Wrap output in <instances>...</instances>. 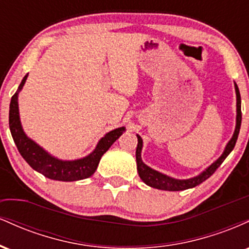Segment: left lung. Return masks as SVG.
<instances>
[{
  "label": "left lung",
  "instance_id": "8db88e82",
  "mask_svg": "<svg viewBox=\"0 0 249 249\" xmlns=\"http://www.w3.org/2000/svg\"><path fill=\"white\" fill-rule=\"evenodd\" d=\"M234 88H235V93H236V124H235V130L231 138V141L226 145L224 152L221 156L216 159L213 164H211L206 170L202 171L201 173H199L198 176L193 177L190 179H176L172 177H168L166 174L158 172V171L153 170L150 166H147L146 164H144V161L142 160V139L139 134H137V138H138V145H137L136 150V160H137V170H138V174L141 177V179L147 186H151L157 190H162V191H184L188 190V188H193L198 185L204 182L205 180L210 178L212 174L215 172L216 168L222 164V161L225 160L226 157L228 156L232 150L235 146L236 139H238L239 132H240V126H241V97H240L239 88L236 85V83H234Z\"/></svg>",
  "mask_w": 249,
  "mask_h": 249
}]
</instances>
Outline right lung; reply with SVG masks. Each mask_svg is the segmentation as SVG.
I'll list each match as a JSON object with an SVG mask.
<instances>
[{
  "label": "right lung",
  "mask_w": 249,
  "mask_h": 249,
  "mask_svg": "<svg viewBox=\"0 0 249 249\" xmlns=\"http://www.w3.org/2000/svg\"><path fill=\"white\" fill-rule=\"evenodd\" d=\"M27 78L28 73L22 79L15 95L11 97L9 107L10 132L18 152L34 170L49 179L59 180V181H76L91 177L97 170L103 154L122 136L125 127L122 126L107 132L98 142L95 150L84 158L75 159V160H62L51 156L37 142L30 139L22 127L18 111V93L23 89Z\"/></svg>",
  "instance_id": "add662e5"
}]
</instances>
